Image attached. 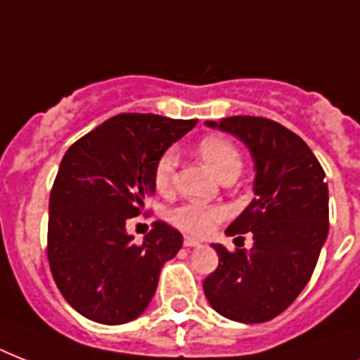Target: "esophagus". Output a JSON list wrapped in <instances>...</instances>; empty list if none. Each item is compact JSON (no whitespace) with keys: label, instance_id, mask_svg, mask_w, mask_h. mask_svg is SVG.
Segmentation results:
<instances>
[{"label":"esophagus","instance_id":"34e87169","mask_svg":"<svg viewBox=\"0 0 360 360\" xmlns=\"http://www.w3.org/2000/svg\"><path fill=\"white\" fill-rule=\"evenodd\" d=\"M183 243H185L186 248H192V246H200V240L194 239V237H185V240H183Z\"/></svg>","mask_w":360,"mask_h":360}]
</instances>
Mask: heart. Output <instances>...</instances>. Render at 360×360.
I'll list each match as a JSON object with an SVG mask.
<instances>
[{"mask_svg": "<svg viewBox=\"0 0 360 360\" xmlns=\"http://www.w3.org/2000/svg\"><path fill=\"white\" fill-rule=\"evenodd\" d=\"M198 153L203 158V162L207 164L219 177L226 175L231 169H240V155L237 147L222 136H205L198 143ZM175 164H177V155L174 149H166L158 157L155 168H153V183L158 191H168L172 186ZM226 214H228L226 209L220 205L188 202L172 209L168 219L179 230L194 233V236H205L226 219Z\"/></svg>", "mask_w": 360, "mask_h": 360, "instance_id": "b5f03b06", "label": "heart"}]
</instances>
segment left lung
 <instances>
[{
    "label": "left lung",
    "instance_id": "left-lung-1",
    "mask_svg": "<svg viewBox=\"0 0 360 360\" xmlns=\"http://www.w3.org/2000/svg\"><path fill=\"white\" fill-rule=\"evenodd\" d=\"M207 127L237 136L254 158L250 205L226 230L252 233L250 250L219 252V267L203 280L209 304L239 323H263L304 290L329 233L325 172L304 141L276 121L233 115Z\"/></svg>",
    "mask_w": 360,
    "mask_h": 360
}]
</instances>
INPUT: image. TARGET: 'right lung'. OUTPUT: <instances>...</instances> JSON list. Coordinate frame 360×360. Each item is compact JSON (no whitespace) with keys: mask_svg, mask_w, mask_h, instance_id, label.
Segmentation results:
<instances>
[{"mask_svg":"<svg viewBox=\"0 0 360 360\" xmlns=\"http://www.w3.org/2000/svg\"><path fill=\"white\" fill-rule=\"evenodd\" d=\"M198 120L120 114L67 149L50 192L48 262L61 295L84 318L121 325L140 316L183 236L155 222L141 245L127 220L155 192L153 168Z\"/></svg>","mask_w":360,"mask_h":360,"instance_id":"add662e5","label":"right lung"}]
</instances>
